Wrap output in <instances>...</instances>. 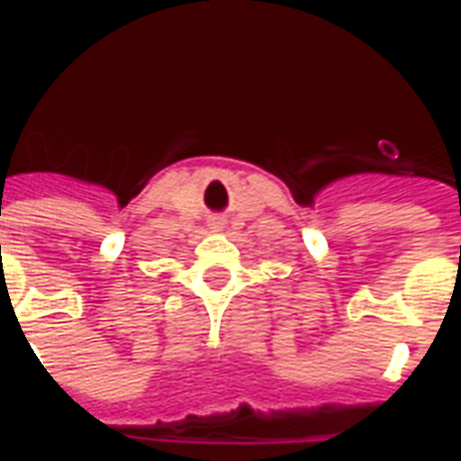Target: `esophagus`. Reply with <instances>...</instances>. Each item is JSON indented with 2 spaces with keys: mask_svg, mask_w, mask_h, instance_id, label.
I'll use <instances>...</instances> for the list:
<instances>
[{
  "mask_svg": "<svg viewBox=\"0 0 461 461\" xmlns=\"http://www.w3.org/2000/svg\"><path fill=\"white\" fill-rule=\"evenodd\" d=\"M212 230H221V221H212Z\"/></svg>",
  "mask_w": 461,
  "mask_h": 461,
  "instance_id": "34e87169",
  "label": "esophagus"
}]
</instances>
